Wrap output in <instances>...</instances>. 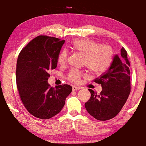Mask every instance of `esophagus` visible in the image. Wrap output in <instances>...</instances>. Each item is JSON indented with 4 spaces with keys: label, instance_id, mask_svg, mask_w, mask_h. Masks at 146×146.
<instances>
[{
    "label": "esophagus",
    "instance_id": "1",
    "mask_svg": "<svg viewBox=\"0 0 146 146\" xmlns=\"http://www.w3.org/2000/svg\"><path fill=\"white\" fill-rule=\"evenodd\" d=\"M80 86H73V88H72V89H73V90H79L80 89Z\"/></svg>",
    "mask_w": 146,
    "mask_h": 146
}]
</instances>
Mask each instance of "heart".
<instances>
[{"instance_id": "heart-1", "label": "heart", "mask_w": 146, "mask_h": 146, "mask_svg": "<svg viewBox=\"0 0 146 146\" xmlns=\"http://www.w3.org/2000/svg\"><path fill=\"white\" fill-rule=\"evenodd\" d=\"M71 48L84 56V65L92 73L100 74L108 69L113 58V50L109 45L101 44L90 39H79L72 43ZM68 51L63 49L59 53L58 61L60 64H64L67 61ZM82 73L73 70L68 75V80L78 82Z\"/></svg>"}]
</instances>
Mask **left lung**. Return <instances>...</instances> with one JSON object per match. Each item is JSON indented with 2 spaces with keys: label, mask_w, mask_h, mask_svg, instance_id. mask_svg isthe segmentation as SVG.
<instances>
[{
  "label": "left lung",
  "mask_w": 146,
  "mask_h": 146,
  "mask_svg": "<svg viewBox=\"0 0 146 146\" xmlns=\"http://www.w3.org/2000/svg\"><path fill=\"white\" fill-rule=\"evenodd\" d=\"M130 62L124 48L121 55L114 56L109 68L95 82L102 85V90L97 94L88 89L91 96L85 103L88 113L100 121H106L115 117L126 102L130 93Z\"/></svg>",
  "instance_id": "left-lung-1"
}]
</instances>
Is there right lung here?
I'll use <instances>...</instances> for the list:
<instances>
[{"label": "right lung", "mask_w": 146, "mask_h": 146, "mask_svg": "<svg viewBox=\"0 0 146 146\" xmlns=\"http://www.w3.org/2000/svg\"><path fill=\"white\" fill-rule=\"evenodd\" d=\"M65 40L46 36L35 38L21 50L16 63V84L26 109L37 118L48 119L61 111L72 91L68 84L50 86L48 72L57 67Z\"/></svg>", "instance_id": "obj_1"}]
</instances>
